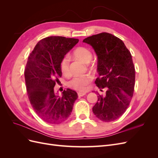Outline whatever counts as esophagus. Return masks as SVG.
Listing matches in <instances>:
<instances>
[{"label":"esophagus","instance_id":"1","mask_svg":"<svg viewBox=\"0 0 158 158\" xmlns=\"http://www.w3.org/2000/svg\"><path fill=\"white\" fill-rule=\"evenodd\" d=\"M85 94H86V93L84 92H78V96H83V95H84Z\"/></svg>","mask_w":158,"mask_h":158}]
</instances>
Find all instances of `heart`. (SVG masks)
<instances>
[{
	"label": "heart",
	"mask_w": 158,
	"mask_h": 158,
	"mask_svg": "<svg viewBox=\"0 0 158 158\" xmlns=\"http://www.w3.org/2000/svg\"><path fill=\"white\" fill-rule=\"evenodd\" d=\"M73 55L76 58L82 60L84 63H88L92 59V54L86 47H80L73 52ZM60 70L63 74L67 76L70 73V59L68 56L63 57L60 62ZM92 76L89 74L75 76L68 82V85L76 90H84L88 84L92 81Z\"/></svg>",
	"instance_id": "heart-1"
}]
</instances>
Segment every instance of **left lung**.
<instances>
[{
	"label": "left lung",
	"mask_w": 158,
	"mask_h": 158,
	"mask_svg": "<svg viewBox=\"0 0 158 158\" xmlns=\"http://www.w3.org/2000/svg\"><path fill=\"white\" fill-rule=\"evenodd\" d=\"M83 42L92 46L98 56L99 77L95 83L99 88H106L104 96L98 94L93 113L102 121H113L126 111L133 96L135 69L132 55L121 40L109 33L88 37Z\"/></svg>",
	"instance_id": "1"
}]
</instances>
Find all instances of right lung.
<instances>
[{"instance_id": "add662e5", "label": "right lung", "mask_w": 158, "mask_h": 158, "mask_svg": "<svg viewBox=\"0 0 158 158\" xmlns=\"http://www.w3.org/2000/svg\"><path fill=\"white\" fill-rule=\"evenodd\" d=\"M78 41L47 37L37 43L28 57L24 71L28 98L38 117L47 123L60 124L67 120L78 98L77 93L70 89L64 90L60 97L54 87L62 76V59Z\"/></svg>"}]
</instances>
